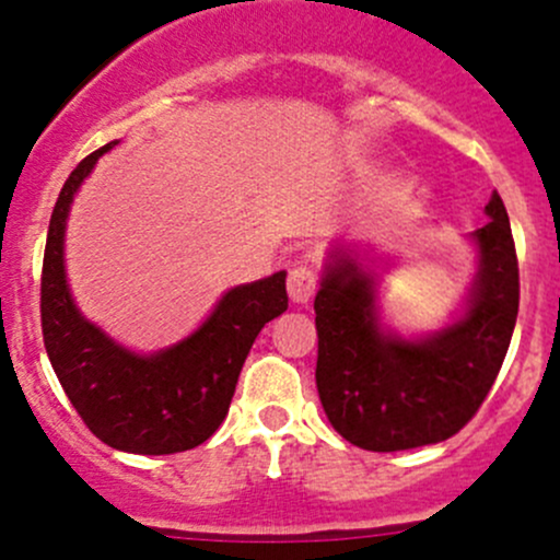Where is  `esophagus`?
Listing matches in <instances>:
<instances>
[{
  "label": "esophagus",
  "instance_id": "obj_1",
  "mask_svg": "<svg viewBox=\"0 0 560 560\" xmlns=\"http://www.w3.org/2000/svg\"><path fill=\"white\" fill-rule=\"evenodd\" d=\"M319 290V273L312 265H295L287 279V292H290L292 303H308Z\"/></svg>",
  "mask_w": 560,
  "mask_h": 560
}]
</instances>
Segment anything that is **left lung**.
I'll list each match as a JSON object with an SVG mask.
<instances>
[{
    "mask_svg": "<svg viewBox=\"0 0 560 560\" xmlns=\"http://www.w3.org/2000/svg\"><path fill=\"white\" fill-rule=\"evenodd\" d=\"M474 233L482 254L466 316L425 341L380 330L371 279L352 259L327 270L314 298L316 389L330 425L371 453L425 447L455 436L488 398L510 349L521 303L515 238L501 195Z\"/></svg>",
    "mask_w": 560,
    "mask_h": 560,
    "instance_id": "8db88e82",
    "label": "left lung"
}]
</instances>
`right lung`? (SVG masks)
Listing matches in <instances>:
<instances>
[{
  "label": "right lung",
  "instance_id": "1",
  "mask_svg": "<svg viewBox=\"0 0 560 560\" xmlns=\"http://www.w3.org/2000/svg\"><path fill=\"white\" fill-rule=\"evenodd\" d=\"M113 143L81 160L50 213L39 279L45 352L100 442L135 455L184 453L211 439L228 417L254 338L287 312V273L230 290L206 325L167 352L140 358L116 347L72 306L61 262L72 195Z\"/></svg>",
  "mask_w": 560,
  "mask_h": 560
}]
</instances>
